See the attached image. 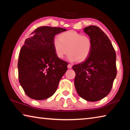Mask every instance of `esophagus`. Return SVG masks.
<instances>
[{
	"instance_id": "esophagus-1",
	"label": "esophagus",
	"mask_w": 130,
	"mask_h": 130,
	"mask_svg": "<svg viewBox=\"0 0 130 130\" xmlns=\"http://www.w3.org/2000/svg\"><path fill=\"white\" fill-rule=\"evenodd\" d=\"M72 65H70V64H69H69H68V69H70V68H72Z\"/></svg>"
}]
</instances>
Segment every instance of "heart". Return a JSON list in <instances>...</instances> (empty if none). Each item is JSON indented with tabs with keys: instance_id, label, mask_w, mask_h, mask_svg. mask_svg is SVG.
<instances>
[{
	"instance_id": "heart-1",
	"label": "heart",
	"mask_w": 130,
	"mask_h": 130,
	"mask_svg": "<svg viewBox=\"0 0 130 130\" xmlns=\"http://www.w3.org/2000/svg\"><path fill=\"white\" fill-rule=\"evenodd\" d=\"M53 46L59 58H63L68 52L67 58L70 62H82L89 56L92 43L89 37L76 31L69 30L61 34L59 38H54Z\"/></svg>"
}]
</instances>
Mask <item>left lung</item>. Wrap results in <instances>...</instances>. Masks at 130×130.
<instances>
[{
    "instance_id": "obj_1",
    "label": "left lung",
    "mask_w": 130,
    "mask_h": 130,
    "mask_svg": "<svg viewBox=\"0 0 130 130\" xmlns=\"http://www.w3.org/2000/svg\"><path fill=\"white\" fill-rule=\"evenodd\" d=\"M92 43L91 53L83 62L73 66L74 86L81 98L97 102L108 94L116 76V53L108 37L99 27L83 29Z\"/></svg>"
}]
</instances>
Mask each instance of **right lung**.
<instances>
[{
  "label": "right lung",
  "mask_w": 130,
  "mask_h": 130,
  "mask_svg": "<svg viewBox=\"0 0 130 130\" xmlns=\"http://www.w3.org/2000/svg\"><path fill=\"white\" fill-rule=\"evenodd\" d=\"M66 28L42 26L27 38L19 53L18 68L19 83L26 95L42 100L51 97L68 69V63L57 57L53 41Z\"/></svg>",
  "instance_id": "1"
}]
</instances>
